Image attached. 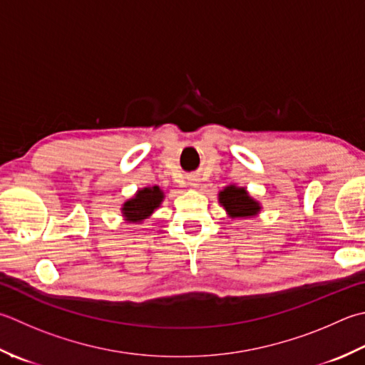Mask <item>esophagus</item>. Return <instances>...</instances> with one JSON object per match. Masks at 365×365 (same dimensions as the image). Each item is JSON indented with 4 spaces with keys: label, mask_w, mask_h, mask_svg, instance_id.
<instances>
[{
    "label": "esophagus",
    "mask_w": 365,
    "mask_h": 365,
    "mask_svg": "<svg viewBox=\"0 0 365 365\" xmlns=\"http://www.w3.org/2000/svg\"><path fill=\"white\" fill-rule=\"evenodd\" d=\"M190 185H191V187H192V188H196V187H197V185H199V180H197V178H196V177H192V178H191V180H190Z\"/></svg>",
    "instance_id": "obj_1"
}]
</instances>
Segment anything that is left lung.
Listing matches in <instances>:
<instances>
[{"mask_svg": "<svg viewBox=\"0 0 365 365\" xmlns=\"http://www.w3.org/2000/svg\"><path fill=\"white\" fill-rule=\"evenodd\" d=\"M218 201L225 207L227 215L231 218L255 217L261 210L259 202L255 201L245 188H239L235 185H230L223 191H220Z\"/></svg>", "mask_w": 365, "mask_h": 365, "instance_id": "1", "label": "left lung"}]
</instances>
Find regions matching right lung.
<instances>
[{"label": "right lung", "mask_w": 365, "mask_h": 365, "mask_svg": "<svg viewBox=\"0 0 365 365\" xmlns=\"http://www.w3.org/2000/svg\"><path fill=\"white\" fill-rule=\"evenodd\" d=\"M164 199V192L160 187H147L139 190L135 195L121 207V213L130 223H140L158 209Z\"/></svg>", "instance_id": "right-lung-1"}]
</instances>
